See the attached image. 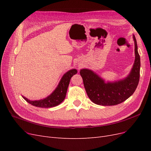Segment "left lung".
Instances as JSON below:
<instances>
[{
	"label": "left lung",
	"mask_w": 151,
	"mask_h": 151,
	"mask_svg": "<svg viewBox=\"0 0 151 151\" xmlns=\"http://www.w3.org/2000/svg\"><path fill=\"white\" fill-rule=\"evenodd\" d=\"M135 58L133 68L127 77L115 83H105L94 72L82 69L80 74L89 99L93 103L102 106H113L125 101L133 94L138 86L140 78V58L135 36Z\"/></svg>",
	"instance_id": "8db88e82"
}]
</instances>
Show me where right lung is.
<instances>
[{
    "instance_id": "right-lung-1",
    "label": "right lung",
    "mask_w": 151,
    "mask_h": 151,
    "mask_svg": "<svg viewBox=\"0 0 151 151\" xmlns=\"http://www.w3.org/2000/svg\"><path fill=\"white\" fill-rule=\"evenodd\" d=\"M76 69H72L66 72L63 76L57 88L53 92L46 98L38 100V101H30V100L22 96L26 101L33 106L40 108H51L60 104L64 100L68 84L71 77L77 74Z\"/></svg>"
}]
</instances>
